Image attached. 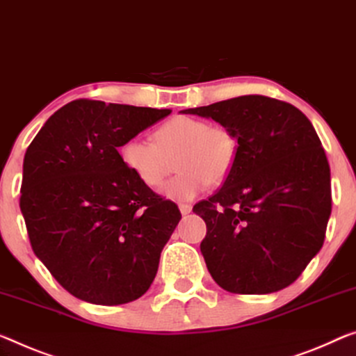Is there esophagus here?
<instances>
[{"label": "esophagus", "instance_id": "obj_1", "mask_svg": "<svg viewBox=\"0 0 356 356\" xmlns=\"http://www.w3.org/2000/svg\"><path fill=\"white\" fill-rule=\"evenodd\" d=\"M179 211H181V215H189V213L193 211V205L179 204Z\"/></svg>", "mask_w": 356, "mask_h": 356}]
</instances>
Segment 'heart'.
<instances>
[{
	"mask_svg": "<svg viewBox=\"0 0 356 356\" xmlns=\"http://www.w3.org/2000/svg\"><path fill=\"white\" fill-rule=\"evenodd\" d=\"M154 136L156 141L143 136L129 138L119 156L125 168L147 188L161 186L177 159L179 173L161 189V194L172 200H193L210 183L224 181L237 159L235 135L205 119L175 116L162 124Z\"/></svg>",
	"mask_w": 356,
	"mask_h": 356,
	"instance_id": "b5f03b06",
	"label": "heart"
}]
</instances>
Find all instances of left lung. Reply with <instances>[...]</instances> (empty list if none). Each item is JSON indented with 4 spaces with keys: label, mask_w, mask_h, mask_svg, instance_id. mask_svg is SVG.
Listing matches in <instances>:
<instances>
[{
    "label": "left lung",
    "mask_w": 356,
    "mask_h": 356,
    "mask_svg": "<svg viewBox=\"0 0 356 356\" xmlns=\"http://www.w3.org/2000/svg\"><path fill=\"white\" fill-rule=\"evenodd\" d=\"M183 114L211 118L238 141L222 188L193 211L213 280L237 294H269L296 280L323 247L331 173L314 125L286 102L243 95Z\"/></svg>",
    "instance_id": "obj_1"
}]
</instances>
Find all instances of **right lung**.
I'll return each mask as SVG.
<instances>
[{
  "label": "right lung",
  "instance_id": "right-lung-1",
  "mask_svg": "<svg viewBox=\"0 0 356 356\" xmlns=\"http://www.w3.org/2000/svg\"><path fill=\"white\" fill-rule=\"evenodd\" d=\"M170 113L74 100L26 149L20 210L31 248L74 298L127 304L154 280L181 213L125 168L118 147Z\"/></svg>",
  "mask_w": 356,
  "mask_h": 356
}]
</instances>
